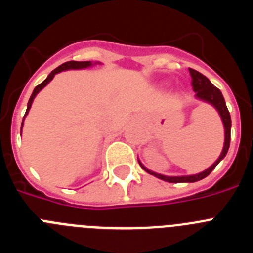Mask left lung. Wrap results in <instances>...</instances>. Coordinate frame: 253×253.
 I'll return each mask as SVG.
<instances>
[{"instance_id":"left-lung-1","label":"left lung","mask_w":253,"mask_h":253,"mask_svg":"<svg viewBox=\"0 0 253 253\" xmlns=\"http://www.w3.org/2000/svg\"><path fill=\"white\" fill-rule=\"evenodd\" d=\"M190 76L193 78V88L195 91V97L200 101H204L207 104L211 105V106L218 111L220 119H222L223 126H224V146H223L222 153L219 154L218 160L211 165L210 167H208L207 169H204L203 172H199V173H195V175H186V176H166V175H161V173H157V172L151 171V169H147L144 165L139 161L138 158V162H139L140 167L146 172L151 173V175L156 176L157 178L163 181H167V182H173V184H178V182H196L199 180H203V178L207 177L210 172L213 171L216 167L220 161L225 157L228 149H229V143H231V126H232V120L231 115H229V111L227 109V105H225L224 97H223L222 92L219 88H216L211 82L205 77L204 75H202L200 72L195 71L193 68H189Z\"/></svg>"}]
</instances>
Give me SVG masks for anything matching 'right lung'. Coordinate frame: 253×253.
<instances>
[{
    "instance_id": "1",
    "label": "right lung",
    "mask_w": 253,
    "mask_h": 253,
    "mask_svg": "<svg viewBox=\"0 0 253 253\" xmlns=\"http://www.w3.org/2000/svg\"><path fill=\"white\" fill-rule=\"evenodd\" d=\"M95 64H101L100 62H91V60H84V62H76V60H69V62H66V63L60 64L59 67H57L55 69H53L50 73H49L48 77L44 80L43 82L40 84H38L37 87L34 88V91H33V93H31L30 99H29V102H28V107H26V113H25V116H24V119L26 118V115H28L29 110H30L31 105H33V101H34V99L37 97L38 93L40 92V91L43 90L44 87L46 86V84H49V82L54 78V76L57 75V73L59 72H63V71H69V69H84V68H90V67L95 66ZM24 119H22V124H21V130H20V134H21L22 131V125H24Z\"/></svg>"
}]
</instances>
